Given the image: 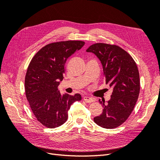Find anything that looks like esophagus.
<instances>
[{"label":"esophagus","mask_w":160,"mask_h":160,"mask_svg":"<svg viewBox=\"0 0 160 160\" xmlns=\"http://www.w3.org/2000/svg\"><path fill=\"white\" fill-rule=\"evenodd\" d=\"M83 99L85 100V102L87 103H92V102H94V101H95L94 98H91V97H89V96H85L83 98Z\"/></svg>","instance_id":"34e87169"}]
</instances>
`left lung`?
I'll return each instance as SVG.
<instances>
[{
  "instance_id": "8db88e82",
  "label": "left lung",
  "mask_w": 160,
  "mask_h": 160,
  "mask_svg": "<svg viewBox=\"0 0 160 160\" xmlns=\"http://www.w3.org/2000/svg\"><path fill=\"white\" fill-rule=\"evenodd\" d=\"M86 51L98 57L103 66L105 83L113 88L107 104L99 100L103 112L93 120L100 127L115 128L127 120L138 99L140 81L137 65L128 52L115 45L95 43Z\"/></svg>"
}]
</instances>
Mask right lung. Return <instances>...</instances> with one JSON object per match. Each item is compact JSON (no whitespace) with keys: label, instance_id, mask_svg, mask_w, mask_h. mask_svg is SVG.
Listing matches in <instances>:
<instances>
[{"label":"right lung","instance_id":"1","mask_svg":"<svg viewBox=\"0 0 160 160\" xmlns=\"http://www.w3.org/2000/svg\"><path fill=\"white\" fill-rule=\"evenodd\" d=\"M84 45L81 41L50 43L36 53L28 67L25 80L27 99L37 120L47 128L63 124L71 105L81 100L79 93L61 95L58 86L63 79L67 59Z\"/></svg>","mask_w":160,"mask_h":160}]
</instances>
